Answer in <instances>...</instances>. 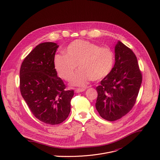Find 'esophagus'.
<instances>
[{"instance_id": "esophagus-1", "label": "esophagus", "mask_w": 160, "mask_h": 160, "mask_svg": "<svg viewBox=\"0 0 160 160\" xmlns=\"http://www.w3.org/2000/svg\"><path fill=\"white\" fill-rule=\"evenodd\" d=\"M87 88H77L75 90V92H77V93H78V92H83L84 90H85Z\"/></svg>"}]
</instances>
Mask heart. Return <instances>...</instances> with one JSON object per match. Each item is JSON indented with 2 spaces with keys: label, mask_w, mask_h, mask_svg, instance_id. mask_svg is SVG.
<instances>
[{
  "label": "heart",
  "mask_w": 160,
  "mask_h": 160,
  "mask_svg": "<svg viewBox=\"0 0 160 160\" xmlns=\"http://www.w3.org/2000/svg\"><path fill=\"white\" fill-rule=\"evenodd\" d=\"M65 52L66 54L55 56V68L62 78L70 81L78 64L80 70L72 80L73 85H83L90 79L97 81L105 78L115 64V54L110 48L100 47L98 44L87 40L72 42Z\"/></svg>",
  "instance_id": "1"
}]
</instances>
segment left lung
Instances as JSON below:
<instances>
[{
	"label": "left lung",
	"mask_w": 160,
	"mask_h": 160,
	"mask_svg": "<svg viewBox=\"0 0 160 160\" xmlns=\"http://www.w3.org/2000/svg\"><path fill=\"white\" fill-rule=\"evenodd\" d=\"M142 75L133 52L121 42L115 46V64L96 87V108L100 116L112 122L132 109L138 96Z\"/></svg>",
	"instance_id": "obj_1"
}]
</instances>
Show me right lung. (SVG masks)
Masks as SVG:
<instances>
[{"label":"right lung","mask_w":160,"mask_h":160,"mask_svg":"<svg viewBox=\"0 0 160 160\" xmlns=\"http://www.w3.org/2000/svg\"><path fill=\"white\" fill-rule=\"evenodd\" d=\"M59 45L54 42L38 44L22 61L19 72L22 97L33 115L49 125L64 122L71 110L73 90H66L58 77L54 57Z\"/></svg>","instance_id":"add662e5"}]
</instances>
